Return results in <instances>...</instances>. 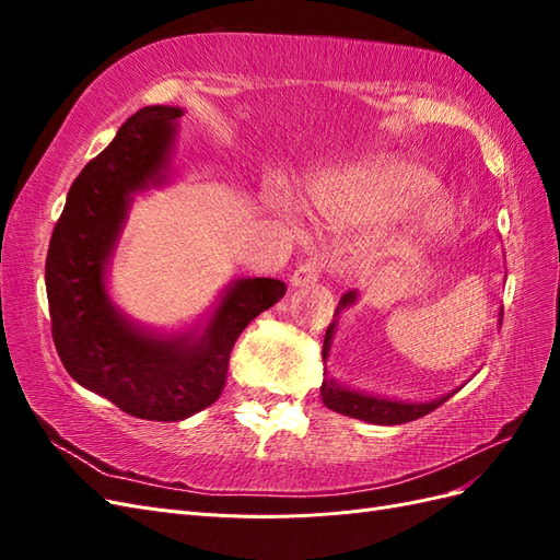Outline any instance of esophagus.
<instances>
[{"instance_id": "esophagus-1", "label": "esophagus", "mask_w": 560, "mask_h": 560, "mask_svg": "<svg viewBox=\"0 0 560 560\" xmlns=\"http://www.w3.org/2000/svg\"><path fill=\"white\" fill-rule=\"evenodd\" d=\"M322 270H325V264H322L317 257L313 259H306L303 261L292 276V284L294 287H308V284H315L322 276Z\"/></svg>"}]
</instances>
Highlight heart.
<instances>
[{
  "label": "heart",
  "mask_w": 560,
  "mask_h": 560,
  "mask_svg": "<svg viewBox=\"0 0 560 560\" xmlns=\"http://www.w3.org/2000/svg\"><path fill=\"white\" fill-rule=\"evenodd\" d=\"M434 177L409 161H383L352 171L319 175L311 184L313 210L334 224H371L411 210L434 191ZM444 222V212L430 208L425 224Z\"/></svg>",
  "instance_id": "heart-1"
}]
</instances>
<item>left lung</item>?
Segmentation results:
<instances>
[{"mask_svg":"<svg viewBox=\"0 0 560 560\" xmlns=\"http://www.w3.org/2000/svg\"><path fill=\"white\" fill-rule=\"evenodd\" d=\"M354 301H358V292H346L341 296V301H338V308H336L334 315H338L343 308L352 306ZM500 319H502V313H500ZM334 331H336V322H331V325L327 327L325 346H322V360H325V362L329 358ZM457 389H460V387H457ZM457 389H453V393L439 397L434 401H418L416 404V401H397V399L358 393V389L338 385L334 378H325V381H322L319 395H322V401H325L327 409H331L336 413L360 418L364 422H374V425H401V422H411V420L428 416L430 411L436 409V406H442L446 399H451L457 393Z\"/></svg>","mask_w":560,"mask_h":560,"instance_id":"left-lung-1","label":"left lung"}]
</instances>
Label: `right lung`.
Returning <instances> with one entry per match:
<instances>
[{
    "label": "right lung",
    "instance_id": "1",
    "mask_svg": "<svg viewBox=\"0 0 560 560\" xmlns=\"http://www.w3.org/2000/svg\"><path fill=\"white\" fill-rule=\"evenodd\" d=\"M182 114L151 105L118 128L74 179L46 257L50 331L67 374L121 411L161 422L184 420L219 399L233 343L287 292L273 278L235 280L206 331L184 336L147 331L114 308L105 284L112 252L132 194L165 179Z\"/></svg>",
    "mask_w": 560,
    "mask_h": 560
}]
</instances>
